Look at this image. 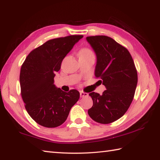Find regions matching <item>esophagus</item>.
Returning <instances> with one entry per match:
<instances>
[{"instance_id": "1", "label": "esophagus", "mask_w": 160, "mask_h": 160, "mask_svg": "<svg viewBox=\"0 0 160 160\" xmlns=\"http://www.w3.org/2000/svg\"><path fill=\"white\" fill-rule=\"evenodd\" d=\"M80 97H88V93H85V92H80Z\"/></svg>"}]
</instances>
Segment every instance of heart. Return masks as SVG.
<instances>
[{
  "label": "heart",
  "mask_w": 160,
  "mask_h": 160,
  "mask_svg": "<svg viewBox=\"0 0 160 160\" xmlns=\"http://www.w3.org/2000/svg\"><path fill=\"white\" fill-rule=\"evenodd\" d=\"M93 54L92 52L88 48L82 49V50L80 51V53H79L80 56H81V55H88V54Z\"/></svg>",
  "instance_id": "obj_1"
}]
</instances>
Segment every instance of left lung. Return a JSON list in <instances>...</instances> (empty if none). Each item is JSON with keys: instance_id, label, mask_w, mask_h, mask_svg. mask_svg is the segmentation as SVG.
<instances>
[{"instance_id": "obj_1", "label": "left lung", "mask_w": 160, "mask_h": 160, "mask_svg": "<svg viewBox=\"0 0 160 160\" xmlns=\"http://www.w3.org/2000/svg\"><path fill=\"white\" fill-rule=\"evenodd\" d=\"M86 39L97 55L95 76L106 88L102 95L89 93L93 106L88 114L97 122L111 123L122 117L132 102L137 71L127 49L111 38L95 36Z\"/></svg>"}]
</instances>
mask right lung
Wrapping results in <instances>:
<instances>
[{"label": "right lung", "instance_id": "add662e5", "mask_svg": "<svg viewBox=\"0 0 160 160\" xmlns=\"http://www.w3.org/2000/svg\"><path fill=\"white\" fill-rule=\"evenodd\" d=\"M82 35L48 40L32 50L22 66L19 82L25 108L34 121L48 128L60 126L80 98L76 89L65 92L54 84L55 72Z\"/></svg>", "mask_w": 160, "mask_h": 160}]
</instances>
